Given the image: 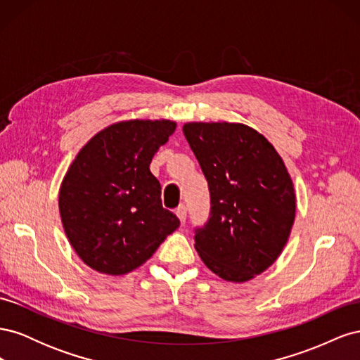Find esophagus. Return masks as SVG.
Returning a JSON list of instances; mask_svg holds the SVG:
<instances>
[{"mask_svg":"<svg viewBox=\"0 0 360 360\" xmlns=\"http://www.w3.org/2000/svg\"><path fill=\"white\" fill-rule=\"evenodd\" d=\"M176 214L179 216V219L181 222V225H184V222H186V217H188V209L186 205H180L179 209L176 210Z\"/></svg>","mask_w":360,"mask_h":360,"instance_id":"esophagus-1","label":"esophagus"}]
</instances>
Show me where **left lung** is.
<instances>
[{"label":"left lung","mask_w":360,"mask_h":360,"mask_svg":"<svg viewBox=\"0 0 360 360\" xmlns=\"http://www.w3.org/2000/svg\"><path fill=\"white\" fill-rule=\"evenodd\" d=\"M183 134L210 191V214L195 228V249L222 279H252L275 263L296 216L284 160L240 123H186Z\"/></svg>","instance_id":"1"}]
</instances>
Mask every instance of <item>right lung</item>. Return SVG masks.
I'll return each instance as SVG.
<instances>
[{
	"label": "right lung",
	"mask_w": 360,
	"mask_h": 360,
	"mask_svg": "<svg viewBox=\"0 0 360 360\" xmlns=\"http://www.w3.org/2000/svg\"><path fill=\"white\" fill-rule=\"evenodd\" d=\"M176 130L169 120H130L94 135L72 162L60 188L63 228L86 266L124 275L144 264L180 221L163 209L150 171Z\"/></svg>",
	"instance_id": "add662e5"
}]
</instances>
